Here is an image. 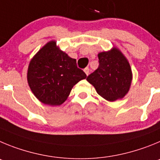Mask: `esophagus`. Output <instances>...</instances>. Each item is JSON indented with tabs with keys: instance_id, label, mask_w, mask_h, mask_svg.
Segmentation results:
<instances>
[{
	"instance_id": "esophagus-1",
	"label": "esophagus",
	"mask_w": 160,
	"mask_h": 160,
	"mask_svg": "<svg viewBox=\"0 0 160 160\" xmlns=\"http://www.w3.org/2000/svg\"><path fill=\"white\" fill-rule=\"evenodd\" d=\"M83 71H84V72L86 73V75H87V76H88L89 73H90V69H89L88 68H84V70H83Z\"/></svg>"
}]
</instances>
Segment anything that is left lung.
<instances>
[{
  "label": "left lung",
  "mask_w": 160,
  "mask_h": 160,
  "mask_svg": "<svg viewBox=\"0 0 160 160\" xmlns=\"http://www.w3.org/2000/svg\"><path fill=\"white\" fill-rule=\"evenodd\" d=\"M99 67L87 80L100 96L108 101L122 99L128 92L132 80L130 64L118 48L98 54Z\"/></svg>",
  "instance_id": "obj_1"
}]
</instances>
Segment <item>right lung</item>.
<instances>
[{"instance_id": "1", "label": "right lung", "mask_w": 160, "mask_h": 160, "mask_svg": "<svg viewBox=\"0 0 160 160\" xmlns=\"http://www.w3.org/2000/svg\"><path fill=\"white\" fill-rule=\"evenodd\" d=\"M87 77L77 68V60L68 56L52 41L32 59L27 79L34 96L44 104H62L76 83Z\"/></svg>"}]
</instances>
